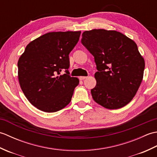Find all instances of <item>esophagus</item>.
<instances>
[{"label": "esophagus", "instance_id": "34e87169", "mask_svg": "<svg viewBox=\"0 0 157 157\" xmlns=\"http://www.w3.org/2000/svg\"><path fill=\"white\" fill-rule=\"evenodd\" d=\"M87 78V77H86V76H80L79 78V80H84V79H86Z\"/></svg>", "mask_w": 157, "mask_h": 157}]
</instances>
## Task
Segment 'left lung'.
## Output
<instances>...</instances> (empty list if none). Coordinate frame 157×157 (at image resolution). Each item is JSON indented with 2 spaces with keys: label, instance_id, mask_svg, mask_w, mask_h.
<instances>
[{
  "label": "left lung",
  "instance_id": "obj_1",
  "mask_svg": "<svg viewBox=\"0 0 157 157\" xmlns=\"http://www.w3.org/2000/svg\"><path fill=\"white\" fill-rule=\"evenodd\" d=\"M82 43L94 56L98 70L91 90L94 101L109 109L128 105L141 84L145 67L136 42L115 30L94 29L83 32Z\"/></svg>",
  "mask_w": 157,
  "mask_h": 157
}]
</instances>
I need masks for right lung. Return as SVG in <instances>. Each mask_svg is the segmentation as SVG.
Masks as SVG:
<instances>
[{"label":"right lung","instance_id":"obj_1","mask_svg":"<svg viewBox=\"0 0 157 157\" xmlns=\"http://www.w3.org/2000/svg\"><path fill=\"white\" fill-rule=\"evenodd\" d=\"M81 32H53L29 42L17 63L20 87L29 102L46 113L71 102L79 79L69 75V55ZM62 70L66 73L61 75Z\"/></svg>","mask_w":157,"mask_h":157}]
</instances>
